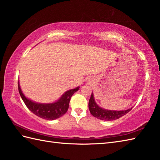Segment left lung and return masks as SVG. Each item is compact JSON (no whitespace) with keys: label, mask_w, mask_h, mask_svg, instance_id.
Instances as JSON below:
<instances>
[{"label":"left lung","mask_w":160,"mask_h":160,"mask_svg":"<svg viewBox=\"0 0 160 160\" xmlns=\"http://www.w3.org/2000/svg\"><path fill=\"white\" fill-rule=\"evenodd\" d=\"M89 108L90 113L95 118L100 119L101 120L105 121L117 120V119L124 116V115L128 113L132 109V108L124 111H113L105 109V108H102L97 104L96 101H95L93 93H91V96L89 101Z\"/></svg>","instance_id":"1"}]
</instances>
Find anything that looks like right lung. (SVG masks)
Returning <instances> with one entry per match:
<instances>
[{"instance_id":"right-lung-1","label":"right lung","mask_w":160,"mask_h":160,"mask_svg":"<svg viewBox=\"0 0 160 160\" xmlns=\"http://www.w3.org/2000/svg\"><path fill=\"white\" fill-rule=\"evenodd\" d=\"M18 84L20 97L25 102L27 107L37 116L47 120H56V119L59 118L62 116L64 114H65L68 108H69L71 96H73L75 92L78 91L80 88L78 87L73 89H70L66 91L55 102L38 103L27 98L23 94L21 89H20L19 82Z\"/></svg>"}]
</instances>
